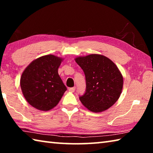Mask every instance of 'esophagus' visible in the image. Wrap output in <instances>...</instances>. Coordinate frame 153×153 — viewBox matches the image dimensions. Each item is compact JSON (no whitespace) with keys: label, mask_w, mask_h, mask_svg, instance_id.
Listing matches in <instances>:
<instances>
[{"label":"esophagus","mask_w":153,"mask_h":153,"mask_svg":"<svg viewBox=\"0 0 153 153\" xmlns=\"http://www.w3.org/2000/svg\"><path fill=\"white\" fill-rule=\"evenodd\" d=\"M76 90V87H73V88H69V91L71 92H74Z\"/></svg>","instance_id":"obj_1"}]
</instances>
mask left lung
<instances>
[{
    "instance_id": "8db88e82",
    "label": "left lung",
    "mask_w": 153,
    "mask_h": 153,
    "mask_svg": "<svg viewBox=\"0 0 153 153\" xmlns=\"http://www.w3.org/2000/svg\"><path fill=\"white\" fill-rule=\"evenodd\" d=\"M86 77V90L79 100L94 113L102 112L115 104L122 91L123 79L117 65L107 56L98 54L75 59Z\"/></svg>"
}]
</instances>
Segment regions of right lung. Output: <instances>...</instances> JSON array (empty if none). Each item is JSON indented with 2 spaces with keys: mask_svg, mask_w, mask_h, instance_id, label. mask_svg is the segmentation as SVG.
<instances>
[{
  "mask_svg": "<svg viewBox=\"0 0 153 153\" xmlns=\"http://www.w3.org/2000/svg\"><path fill=\"white\" fill-rule=\"evenodd\" d=\"M63 59L53 55L33 60L22 73L20 86L25 100L33 107L47 111L56 107L67 90L58 74Z\"/></svg>",
  "mask_w": 153,
  "mask_h": 153,
  "instance_id": "right-lung-1",
  "label": "right lung"
}]
</instances>
